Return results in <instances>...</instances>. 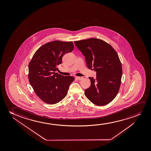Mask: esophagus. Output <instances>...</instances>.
<instances>
[{
  "label": "esophagus",
  "instance_id": "esophagus-1",
  "mask_svg": "<svg viewBox=\"0 0 151 151\" xmlns=\"http://www.w3.org/2000/svg\"><path fill=\"white\" fill-rule=\"evenodd\" d=\"M76 78L77 80H81V79H83V77H82L76 76Z\"/></svg>",
  "mask_w": 151,
  "mask_h": 151
}]
</instances>
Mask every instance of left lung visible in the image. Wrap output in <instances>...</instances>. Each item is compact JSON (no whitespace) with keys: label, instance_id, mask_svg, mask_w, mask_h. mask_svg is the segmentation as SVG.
I'll return each mask as SVG.
<instances>
[{"label":"left lung","instance_id":"left-lung-1","mask_svg":"<svg viewBox=\"0 0 151 151\" xmlns=\"http://www.w3.org/2000/svg\"><path fill=\"white\" fill-rule=\"evenodd\" d=\"M85 56L88 68L96 72V78L89 77L91 86L86 96L96 105L109 103L118 94L122 76V64L111 46L101 40L91 38L75 41Z\"/></svg>","mask_w":151,"mask_h":151}]
</instances>
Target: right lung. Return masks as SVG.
I'll return each mask as SVG.
<instances>
[{
	"mask_svg": "<svg viewBox=\"0 0 151 151\" xmlns=\"http://www.w3.org/2000/svg\"><path fill=\"white\" fill-rule=\"evenodd\" d=\"M73 48L72 42H49L37 50L29 63L30 83L37 96L46 103L55 104L63 99L74 81V77L56 73L63 56Z\"/></svg>",
	"mask_w": 151,
	"mask_h": 151,
	"instance_id": "right-lung-1",
	"label": "right lung"
}]
</instances>
